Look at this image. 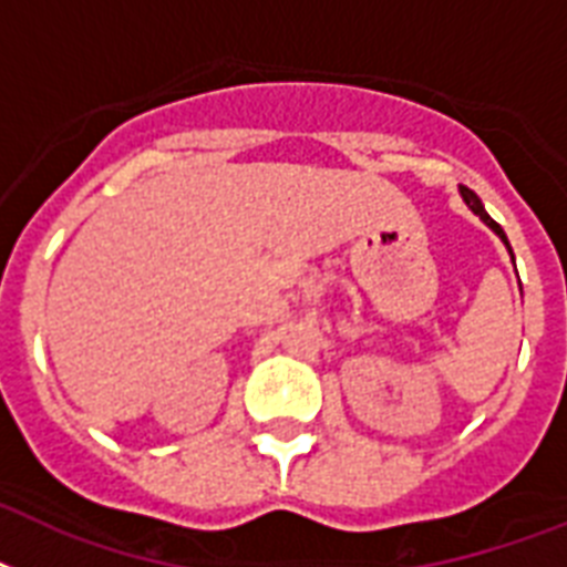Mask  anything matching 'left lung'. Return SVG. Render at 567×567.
Masks as SVG:
<instances>
[{"label":"left lung","instance_id":"obj_1","mask_svg":"<svg viewBox=\"0 0 567 567\" xmlns=\"http://www.w3.org/2000/svg\"><path fill=\"white\" fill-rule=\"evenodd\" d=\"M460 197H463V200H466V206L472 212H475L477 218L483 220V224H486V227L492 229V233H495V236L501 238V241H504V247H507L509 250V259H513V265H515V256H513V247H509V241H507V236H504V229L498 227V224H495V220L489 218V212L483 209V204H481V197L475 195V192H472V188H466V186H460Z\"/></svg>","mask_w":567,"mask_h":567}]
</instances>
